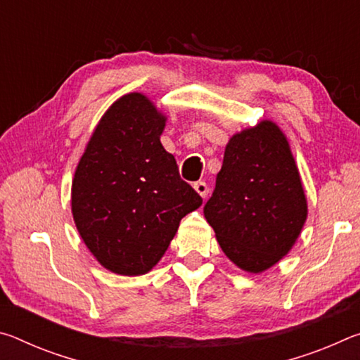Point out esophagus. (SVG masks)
<instances>
[{
	"instance_id": "1",
	"label": "esophagus",
	"mask_w": 360,
	"mask_h": 360,
	"mask_svg": "<svg viewBox=\"0 0 360 360\" xmlns=\"http://www.w3.org/2000/svg\"><path fill=\"white\" fill-rule=\"evenodd\" d=\"M193 188H195V192H197L202 198H206V195H208V186H206V182H203V181L195 182Z\"/></svg>"
}]
</instances>
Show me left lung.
Listing matches in <instances>:
<instances>
[{"instance_id": "1", "label": "left lung", "mask_w": 360, "mask_h": 360, "mask_svg": "<svg viewBox=\"0 0 360 360\" xmlns=\"http://www.w3.org/2000/svg\"><path fill=\"white\" fill-rule=\"evenodd\" d=\"M205 217L224 254L262 273L290 252L308 217V202L290 144L264 119L229 139Z\"/></svg>"}]
</instances>
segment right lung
<instances>
[{
  "instance_id": "add662e5",
  "label": "right lung",
  "mask_w": 360,
  "mask_h": 360,
  "mask_svg": "<svg viewBox=\"0 0 360 360\" xmlns=\"http://www.w3.org/2000/svg\"><path fill=\"white\" fill-rule=\"evenodd\" d=\"M167 115L141 92L101 115L71 184V212L85 246L115 275L149 273L202 197L179 178L160 136Z\"/></svg>"
}]
</instances>
